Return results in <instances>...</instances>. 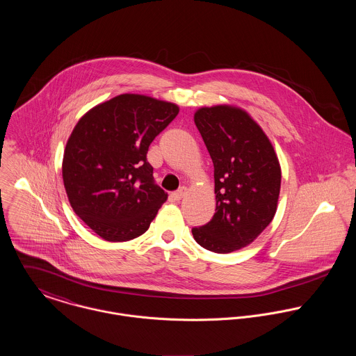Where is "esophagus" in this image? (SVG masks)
Here are the masks:
<instances>
[{"label":"esophagus","instance_id":"1","mask_svg":"<svg viewBox=\"0 0 356 356\" xmlns=\"http://www.w3.org/2000/svg\"><path fill=\"white\" fill-rule=\"evenodd\" d=\"M172 195H173L175 200H181L187 195V187H180L177 191L173 192Z\"/></svg>","mask_w":356,"mask_h":356}]
</instances>
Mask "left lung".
Returning <instances> with one entry per match:
<instances>
[{"mask_svg": "<svg viewBox=\"0 0 356 356\" xmlns=\"http://www.w3.org/2000/svg\"><path fill=\"white\" fill-rule=\"evenodd\" d=\"M195 124L214 164L216 214L193 227L195 241L216 253L253 243L271 223L280 192V165L274 146L245 111L203 107Z\"/></svg>", "mask_w": 356, "mask_h": 356, "instance_id": "1", "label": "left lung"}]
</instances>
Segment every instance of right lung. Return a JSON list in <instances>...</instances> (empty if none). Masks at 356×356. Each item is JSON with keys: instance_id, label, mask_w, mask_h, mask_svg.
Here are the masks:
<instances>
[{"instance_id": "1", "label": "right lung", "mask_w": 356, "mask_h": 356, "mask_svg": "<svg viewBox=\"0 0 356 356\" xmlns=\"http://www.w3.org/2000/svg\"><path fill=\"white\" fill-rule=\"evenodd\" d=\"M177 113L173 103L126 93L76 124L63 154V184L74 213L102 238H137L156 218L168 195L146 154Z\"/></svg>"}]
</instances>
